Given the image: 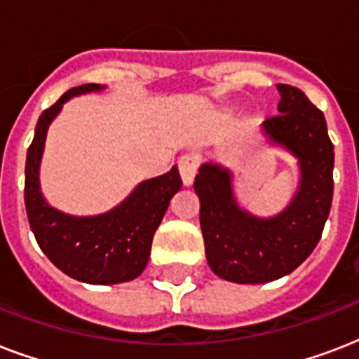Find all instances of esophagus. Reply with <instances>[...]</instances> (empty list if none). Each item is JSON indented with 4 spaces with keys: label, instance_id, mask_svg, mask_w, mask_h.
<instances>
[{
    "label": "esophagus",
    "instance_id": "1",
    "mask_svg": "<svg viewBox=\"0 0 359 359\" xmlns=\"http://www.w3.org/2000/svg\"><path fill=\"white\" fill-rule=\"evenodd\" d=\"M197 168H199V158L194 156V154H184V156H180L179 171L184 186H191V182L196 179Z\"/></svg>",
    "mask_w": 359,
    "mask_h": 359
}]
</instances>
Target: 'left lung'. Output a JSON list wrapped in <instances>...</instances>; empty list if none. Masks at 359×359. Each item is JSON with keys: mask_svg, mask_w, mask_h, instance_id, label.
Listing matches in <instances>:
<instances>
[{"mask_svg": "<svg viewBox=\"0 0 359 359\" xmlns=\"http://www.w3.org/2000/svg\"><path fill=\"white\" fill-rule=\"evenodd\" d=\"M278 91V115L261 128L298 162L289 205L270 218L251 214L236 201L231 169L216 162L201 163L194 182L208 266L233 283H268L296 270L318 244L332 208L334 145L323 111L296 87L279 83Z\"/></svg>", "mask_w": 359, "mask_h": 359, "instance_id": "obj_1", "label": "left lung"}]
</instances>
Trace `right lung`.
<instances>
[{
  "label": "right lung",
  "instance_id": "add662e5",
  "mask_svg": "<svg viewBox=\"0 0 359 359\" xmlns=\"http://www.w3.org/2000/svg\"><path fill=\"white\" fill-rule=\"evenodd\" d=\"M102 89L98 83L74 87L44 109L25 160V210L36 244L61 272L89 285L124 283L145 270L152 236L182 186L173 165L168 173L140 182L117 207L97 216H72L44 199L39 169L50 124L70 98Z\"/></svg>",
  "mask_w": 359,
  "mask_h": 359
}]
</instances>
